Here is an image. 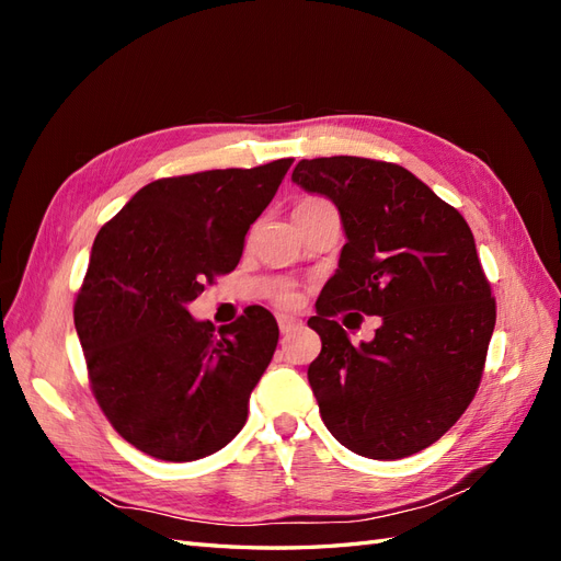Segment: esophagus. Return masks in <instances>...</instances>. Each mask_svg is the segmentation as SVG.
<instances>
[{
  "instance_id": "34e87169",
  "label": "esophagus",
  "mask_w": 561,
  "mask_h": 561,
  "mask_svg": "<svg viewBox=\"0 0 561 561\" xmlns=\"http://www.w3.org/2000/svg\"><path fill=\"white\" fill-rule=\"evenodd\" d=\"M278 328H280V332H283V334H290V332H295V330H299V328H301V320H299V318H295V316H285V313H280V316H278Z\"/></svg>"
}]
</instances>
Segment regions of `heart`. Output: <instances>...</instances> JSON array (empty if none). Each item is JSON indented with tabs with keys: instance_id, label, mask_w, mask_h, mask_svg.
I'll return each instance as SVG.
<instances>
[{
	"instance_id": "heart-1",
	"label": "heart",
	"mask_w": 561,
	"mask_h": 561,
	"mask_svg": "<svg viewBox=\"0 0 561 561\" xmlns=\"http://www.w3.org/2000/svg\"><path fill=\"white\" fill-rule=\"evenodd\" d=\"M307 201H318V198H307ZM280 301H283V304H293V301H295V297H293V295H283V297H280Z\"/></svg>"
}]
</instances>
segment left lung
Here are the masks:
<instances>
[{
	"instance_id": "left-lung-1",
	"label": "left lung",
	"mask_w": 561,
	"mask_h": 561,
	"mask_svg": "<svg viewBox=\"0 0 561 561\" xmlns=\"http://www.w3.org/2000/svg\"><path fill=\"white\" fill-rule=\"evenodd\" d=\"M293 182L330 198L346 233L309 318L322 342L309 365L322 421L379 461L431 447L474 398L496 325L468 222L396 163L301 159ZM346 308L382 316L371 343L350 344L333 320Z\"/></svg>"
}]
</instances>
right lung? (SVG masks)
Segmentation results:
<instances>
[{
  "label": "right lung",
  "mask_w": 561,
  "mask_h": 561,
  "mask_svg": "<svg viewBox=\"0 0 561 561\" xmlns=\"http://www.w3.org/2000/svg\"><path fill=\"white\" fill-rule=\"evenodd\" d=\"M293 165L227 168L157 180L98 231L75 328L91 388L126 443L161 461H196L229 445L278 344V322L248 307L231 325L186 307L229 274L245 233Z\"/></svg>",
  "instance_id": "right-lung-1"
}]
</instances>
